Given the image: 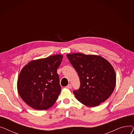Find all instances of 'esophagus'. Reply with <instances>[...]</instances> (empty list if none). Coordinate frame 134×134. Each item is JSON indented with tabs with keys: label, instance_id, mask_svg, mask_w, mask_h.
I'll return each mask as SVG.
<instances>
[{
	"label": "esophagus",
	"instance_id": "1",
	"mask_svg": "<svg viewBox=\"0 0 134 134\" xmlns=\"http://www.w3.org/2000/svg\"><path fill=\"white\" fill-rule=\"evenodd\" d=\"M66 87L67 88H68V89H71L72 88V85H71V84H68V85Z\"/></svg>",
	"mask_w": 134,
	"mask_h": 134
}]
</instances>
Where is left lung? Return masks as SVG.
<instances>
[{
	"label": "left lung",
	"mask_w": 134,
	"mask_h": 134,
	"mask_svg": "<svg viewBox=\"0 0 134 134\" xmlns=\"http://www.w3.org/2000/svg\"><path fill=\"white\" fill-rule=\"evenodd\" d=\"M78 73L79 90L73 93L76 99L88 107H95L105 102L115 89L116 76L110 63L96 55L80 53L66 55Z\"/></svg>",
	"instance_id": "8db88e82"
}]
</instances>
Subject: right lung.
<instances>
[{
  "instance_id": "1",
  "label": "right lung",
  "mask_w": 134,
  "mask_h": 134,
  "mask_svg": "<svg viewBox=\"0 0 134 134\" xmlns=\"http://www.w3.org/2000/svg\"><path fill=\"white\" fill-rule=\"evenodd\" d=\"M63 59L61 54L32 60L21 70L17 90L23 100L37 110H45L55 104L61 92L57 69Z\"/></svg>"
}]
</instances>
